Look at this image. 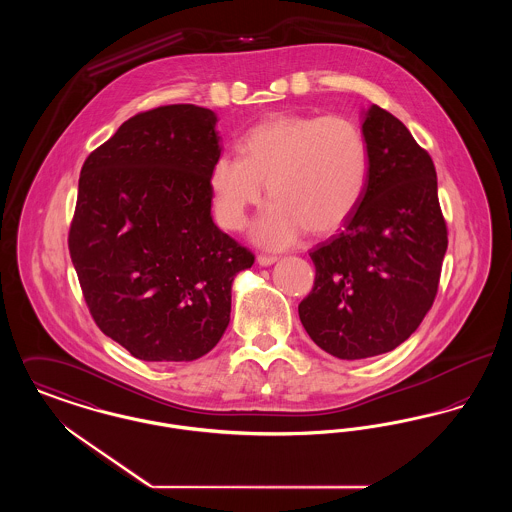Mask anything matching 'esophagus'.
I'll use <instances>...</instances> for the list:
<instances>
[{
    "label": "esophagus",
    "mask_w": 512,
    "mask_h": 512,
    "mask_svg": "<svg viewBox=\"0 0 512 512\" xmlns=\"http://www.w3.org/2000/svg\"><path fill=\"white\" fill-rule=\"evenodd\" d=\"M278 261V257H274V255H259L257 257V263L261 265V267H270V265H274Z\"/></svg>",
    "instance_id": "1"
}]
</instances>
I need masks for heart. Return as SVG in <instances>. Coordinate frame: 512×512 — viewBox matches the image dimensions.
Returning a JSON list of instances; mask_svg holds the SVG:
<instances>
[{"label": "heart", "instance_id": "heart-1", "mask_svg": "<svg viewBox=\"0 0 512 512\" xmlns=\"http://www.w3.org/2000/svg\"><path fill=\"white\" fill-rule=\"evenodd\" d=\"M240 155L220 153L209 169L215 217L226 230H242L249 207L268 199L251 236L268 249L338 230L361 203L370 155L361 128L340 115L286 113L249 128Z\"/></svg>", "mask_w": 512, "mask_h": 512}]
</instances>
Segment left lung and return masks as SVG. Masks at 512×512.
Masks as SVG:
<instances>
[{"label": "left lung", "mask_w": 512, "mask_h": 512, "mask_svg": "<svg viewBox=\"0 0 512 512\" xmlns=\"http://www.w3.org/2000/svg\"><path fill=\"white\" fill-rule=\"evenodd\" d=\"M370 172L343 230L318 244L299 318L326 353L366 359L407 340L430 311L447 251L432 157L386 109L363 117Z\"/></svg>", "instance_id": "8db88e82"}]
</instances>
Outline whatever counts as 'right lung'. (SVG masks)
I'll list each match as a JSON object with an SVG mask.
<instances>
[{
    "mask_svg": "<svg viewBox=\"0 0 512 512\" xmlns=\"http://www.w3.org/2000/svg\"><path fill=\"white\" fill-rule=\"evenodd\" d=\"M217 115L190 103L122 122L78 180L69 251L90 315L132 357L195 361L219 343L253 253L211 217Z\"/></svg>",
    "mask_w": 512,
    "mask_h": 512,
    "instance_id": "right-lung-1",
    "label": "right lung"
}]
</instances>
